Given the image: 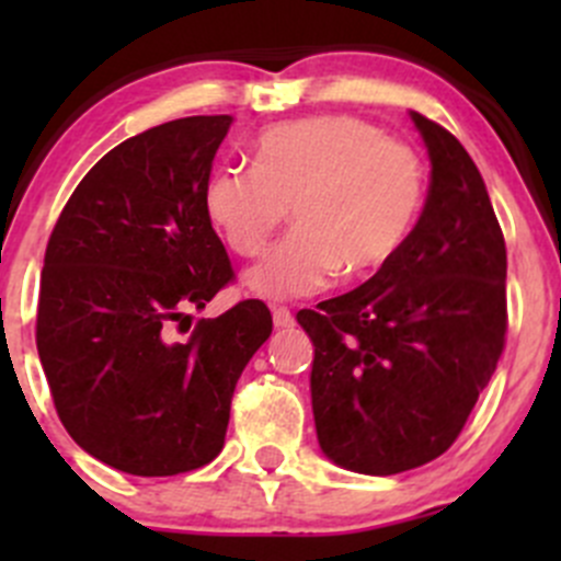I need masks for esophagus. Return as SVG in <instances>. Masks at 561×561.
<instances>
[{
	"mask_svg": "<svg viewBox=\"0 0 561 561\" xmlns=\"http://www.w3.org/2000/svg\"><path fill=\"white\" fill-rule=\"evenodd\" d=\"M271 317H274L276 328H290L293 325V312L287 307H274V309H271Z\"/></svg>",
	"mask_w": 561,
	"mask_h": 561,
	"instance_id": "esophagus-1",
	"label": "esophagus"
}]
</instances>
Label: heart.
Instances as JSON below:
<instances>
[{"mask_svg":"<svg viewBox=\"0 0 561 561\" xmlns=\"http://www.w3.org/2000/svg\"><path fill=\"white\" fill-rule=\"evenodd\" d=\"M423 157L355 116H309L263 129L254 168H217L203 208L222 241L254 257L287 217L296 228L244 274L265 301L312 296L344 276H369L404 249L426 206Z\"/></svg>","mask_w":561,"mask_h":561,"instance_id":"obj_1","label":"heart"}]
</instances>
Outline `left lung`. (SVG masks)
<instances>
[{
    "mask_svg": "<svg viewBox=\"0 0 561 561\" xmlns=\"http://www.w3.org/2000/svg\"><path fill=\"white\" fill-rule=\"evenodd\" d=\"M410 116L432 160L410 241L369 282L298 312L317 443L360 474L443 456L505 347L507 252L483 175L448 129Z\"/></svg>",
    "mask_w": 561,
    "mask_h": 561,
    "instance_id": "8db88e82",
    "label": "left lung"
}]
</instances>
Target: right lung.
I'll use <instances>...</instances> for the list:
<instances>
[{"label":"right lung","instance_id":"1","mask_svg":"<svg viewBox=\"0 0 561 561\" xmlns=\"http://www.w3.org/2000/svg\"><path fill=\"white\" fill-rule=\"evenodd\" d=\"M233 116H186L127 138L83 175L48 239L37 353L67 434L118 472L168 478L214 461L236 382L271 336L241 301L190 320L230 279L203 184Z\"/></svg>","mask_w":561,"mask_h":561}]
</instances>
